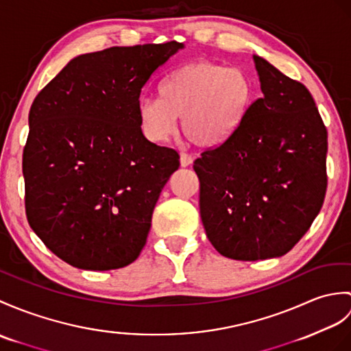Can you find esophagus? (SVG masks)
Wrapping results in <instances>:
<instances>
[{"instance_id": "obj_1", "label": "esophagus", "mask_w": 351, "mask_h": 351, "mask_svg": "<svg viewBox=\"0 0 351 351\" xmlns=\"http://www.w3.org/2000/svg\"><path fill=\"white\" fill-rule=\"evenodd\" d=\"M193 162V157L190 156V154H186V152H182L181 154V166L182 167H189L190 165Z\"/></svg>"}]
</instances>
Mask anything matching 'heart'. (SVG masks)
<instances>
[{
    "instance_id": "1",
    "label": "heart",
    "mask_w": 351,
    "mask_h": 351,
    "mask_svg": "<svg viewBox=\"0 0 351 351\" xmlns=\"http://www.w3.org/2000/svg\"><path fill=\"white\" fill-rule=\"evenodd\" d=\"M160 100L142 97L137 117L151 142L173 134L176 118L194 143L214 148L227 142L247 119L256 101V86L248 73L208 60L179 65L158 88Z\"/></svg>"
}]
</instances>
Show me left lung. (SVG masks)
Wrapping results in <instances>:
<instances>
[{"mask_svg":"<svg viewBox=\"0 0 351 351\" xmlns=\"http://www.w3.org/2000/svg\"><path fill=\"white\" fill-rule=\"evenodd\" d=\"M263 97L229 141L202 152L200 215L215 250L233 260L286 254L320 213L328 130L304 84L252 56Z\"/></svg>","mask_w":351,"mask_h":351,"instance_id":"obj_1","label":"left lung"}]
</instances>
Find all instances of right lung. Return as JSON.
Listing matches in <instances>:
<instances>
[{"label": "right lung", "instance_id": "add662e5", "mask_svg": "<svg viewBox=\"0 0 351 351\" xmlns=\"http://www.w3.org/2000/svg\"><path fill=\"white\" fill-rule=\"evenodd\" d=\"M182 43L76 56L37 94L22 156L31 229L56 257L110 271L143 250L179 154L141 130L142 88Z\"/></svg>", "mask_w": 351, "mask_h": 351}]
</instances>
